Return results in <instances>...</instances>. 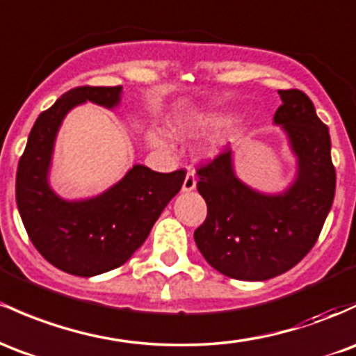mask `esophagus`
<instances>
[{"label":"esophagus","mask_w":356,"mask_h":356,"mask_svg":"<svg viewBox=\"0 0 356 356\" xmlns=\"http://www.w3.org/2000/svg\"><path fill=\"white\" fill-rule=\"evenodd\" d=\"M196 182H197L196 181V174H194V170L189 167V170H187V175L184 179V184H182V191L189 193V191L196 189Z\"/></svg>","instance_id":"1"}]
</instances>
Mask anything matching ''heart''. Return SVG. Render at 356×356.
<instances>
[{
    "instance_id": "obj_1",
    "label": "heart",
    "mask_w": 356,
    "mask_h": 356,
    "mask_svg": "<svg viewBox=\"0 0 356 356\" xmlns=\"http://www.w3.org/2000/svg\"><path fill=\"white\" fill-rule=\"evenodd\" d=\"M216 123L218 118L213 115H194L189 116V118L174 121V123H172V130H174L175 134H191V131L204 130V128L213 127V124ZM235 135L236 130L233 128V124H222V127L218 128V130L214 131V135L211 136L209 145L213 150H218V148L228 145V143L235 138ZM148 140H150L155 147H167L165 135L160 134V131H150V134H148Z\"/></svg>"
}]
</instances>
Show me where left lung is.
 I'll use <instances>...</instances> for the list:
<instances>
[{
	"label": "left lung",
	"instance_id": "1",
	"mask_svg": "<svg viewBox=\"0 0 356 356\" xmlns=\"http://www.w3.org/2000/svg\"><path fill=\"white\" fill-rule=\"evenodd\" d=\"M273 121L282 124L298 157V179L268 196L235 175L229 147L197 169L208 216L194 232L206 261L236 280H267L291 270L318 241L337 187L330 130L299 89L279 91Z\"/></svg>",
	"mask_w": 356,
	"mask_h": 356
}]
</instances>
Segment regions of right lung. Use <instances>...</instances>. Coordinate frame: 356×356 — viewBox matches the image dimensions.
<instances>
[{"mask_svg":"<svg viewBox=\"0 0 356 356\" xmlns=\"http://www.w3.org/2000/svg\"><path fill=\"white\" fill-rule=\"evenodd\" d=\"M121 86H79L42 111L17 170V204L33 247L47 261L79 277L118 268L143 245L154 222L181 191L186 172L160 174L134 165L116 186L86 201H64L47 182L54 142L70 108L84 101L113 108Z\"/></svg>","mask_w":356,"mask_h":356,"instance_id":"right-lung-1","label":"right lung"}]
</instances>
